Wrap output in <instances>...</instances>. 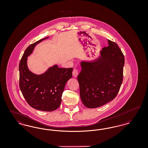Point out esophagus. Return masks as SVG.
I'll return each instance as SVG.
<instances>
[{
    "label": "esophagus",
    "mask_w": 148,
    "mask_h": 148,
    "mask_svg": "<svg viewBox=\"0 0 148 148\" xmlns=\"http://www.w3.org/2000/svg\"><path fill=\"white\" fill-rule=\"evenodd\" d=\"M77 75H78V71L76 69H74L73 71V77H77Z\"/></svg>",
    "instance_id": "esophagus-1"
}]
</instances>
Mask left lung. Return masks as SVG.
Here are the masks:
<instances>
[{"instance_id":"1","label":"left lung","mask_w":148,"mask_h":148,"mask_svg":"<svg viewBox=\"0 0 148 148\" xmlns=\"http://www.w3.org/2000/svg\"><path fill=\"white\" fill-rule=\"evenodd\" d=\"M109 46L92 60H81L77 76L80 97L88 108H96L113 100L123 82L124 56L118 45L109 40Z\"/></svg>"}]
</instances>
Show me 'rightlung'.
<instances>
[{
  "label": "right lung",
  "mask_w": 148,
  "mask_h": 148,
  "mask_svg": "<svg viewBox=\"0 0 148 148\" xmlns=\"http://www.w3.org/2000/svg\"><path fill=\"white\" fill-rule=\"evenodd\" d=\"M49 37L30 45L25 50L19 63V86L29 105L36 110L51 112L61 104L62 96L66 82L72 77L73 69L60 68L55 64L44 73L36 74L29 70L28 57L36 45Z\"/></svg>",
  "instance_id": "1"
}]
</instances>
